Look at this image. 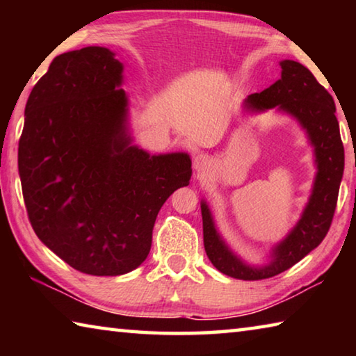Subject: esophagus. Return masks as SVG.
Masks as SVG:
<instances>
[{"label": "esophagus", "mask_w": 356, "mask_h": 356, "mask_svg": "<svg viewBox=\"0 0 356 356\" xmlns=\"http://www.w3.org/2000/svg\"><path fill=\"white\" fill-rule=\"evenodd\" d=\"M193 165H195L196 171H204L210 165V159L206 154H200V155L195 156V161H193Z\"/></svg>", "instance_id": "obj_1"}]
</instances>
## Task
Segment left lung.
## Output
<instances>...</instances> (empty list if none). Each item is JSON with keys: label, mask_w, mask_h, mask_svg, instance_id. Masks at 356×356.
Wrapping results in <instances>:
<instances>
[{"label": "left lung", "mask_w": 356, "mask_h": 356, "mask_svg": "<svg viewBox=\"0 0 356 356\" xmlns=\"http://www.w3.org/2000/svg\"><path fill=\"white\" fill-rule=\"evenodd\" d=\"M280 65V80L262 92L248 95L243 102V108L256 114L275 108L278 113L297 120L314 149L317 172L300 220L281 242L272 246L268 261L262 265L245 262L231 250L215 225L207 201L201 200L204 248L216 270L236 280L272 278L286 272L317 248L327 236L333 220L337 193L344 174V146L341 141L339 124L334 116L333 97L305 65L292 59H284Z\"/></svg>", "instance_id": "left-lung-1"}]
</instances>
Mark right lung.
<instances>
[{"instance_id": "obj_1", "label": "right lung", "mask_w": 356, "mask_h": 356, "mask_svg": "<svg viewBox=\"0 0 356 356\" xmlns=\"http://www.w3.org/2000/svg\"><path fill=\"white\" fill-rule=\"evenodd\" d=\"M124 64L105 47L53 59L25 108L19 174L35 236L78 272L129 273L146 261L161 206L191 179L186 152L134 144Z\"/></svg>"}]
</instances>
